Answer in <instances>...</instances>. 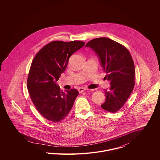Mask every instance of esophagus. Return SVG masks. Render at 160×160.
I'll return each instance as SVG.
<instances>
[{"mask_svg": "<svg viewBox=\"0 0 160 160\" xmlns=\"http://www.w3.org/2000/svg\"><path fill=\"white\" fill-rule=\"evenodd\" d=\"M86 90V88H78V91L79 93H82L84 91H85Z\"/></svg>", "mask_w": 160, "mask_h": 160, "instance_id": "1", "label": "esophagus"}]
</instances>
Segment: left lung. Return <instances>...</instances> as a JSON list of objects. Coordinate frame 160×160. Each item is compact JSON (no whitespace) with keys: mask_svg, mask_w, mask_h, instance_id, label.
<instances>
[{"mask_svg":"<svg viewBox=\"0 0 160 160\" xmlns=\"http://www.w3.org/2000/svg\"><path fill=\"white\" fill-rule=\"evenodd\" d=\"M90 47L100 57L102 66L110 81V90L105 89L106 100L101 105L103 110L115 113L125 104L135 85V67L128 48L107 38L92 39Z\"/></svg>","mask_w":160,"mask_h":160,"instance_id":"obj_1","label":"left lung"}]
</instances>
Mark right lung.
I'll return each mask as SVG.
<instances>
[{"label": "right lung", "mask_w": 160, "mask_h": 160, "mask_svg": "<svg viewBox=\"0 0 160 160\" xmlns=\"http://www.w3.org/2000/svg\"><path fill=\"white\" fill-rule=\"evenodd\" d=\"M84 44L79 41H52L43 47L32 62L28 90L37 110L48 121L60 122L72 107L79 92L75 89L61 92L56 82L67 68L69 57Z\"/></svg>", "instance_id": "right-lung-1"}]
</instances>
